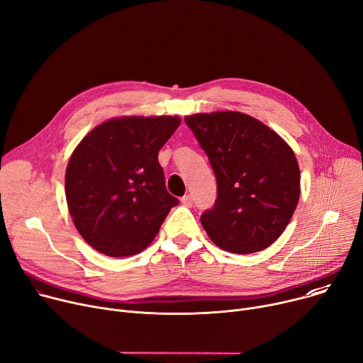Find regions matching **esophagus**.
<instances>
[{"label":"esophagus","mask_w":363,"mask_h":363,"mask_svg":"<svg viewBox=\"0 0 363 363\" xmlns=\"http://www.w3.org/2000/svg\"><path fill=\"white\" fill-rule=\"evenodd\" d=\"M182 201V203L184 205V206H191L193 205V198H191V194H184V196L180 199Z\"/></svg>","instance_id":"34e87169"}]
</instances>
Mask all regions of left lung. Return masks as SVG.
<instances>
[{
    "label": "left lung",
    "mask_w": 363,
    "mask_h": 363,
    "mask_svg": "<svg viewBox=\"0 0 363 363\" xmlns=\"http://www.w3.org/2000/svg\"><path fill=\"white\" fill-rule=\"evenodd\" d=\"M206 152L218 198L201 222L222 250L252 255L285 231L299 201V167L274 130L240 111L184 118Z\"/></svg>",
    "instance_id": "1"
}]
</instances>
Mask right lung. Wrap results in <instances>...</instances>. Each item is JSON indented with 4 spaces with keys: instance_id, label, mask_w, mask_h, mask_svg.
I'll return each instance as SVG.
<instances>
[{
    "instance_id": "right-lung-1",
    "label": "right lung",
    "mask_w": 363,
    "mask_h": 363,
    "mask_svg": "<svg viewBox=\"0 0 363 363\" xmlns=\"http://www.w3.org/2000/svg\"><path fill=\"white\" fill-rule=\"evenodd\" d=\"M180 122L179 116L115 118L74 150L65 174L68 209L81 237L101 255L141 253L179 205L165 189L158 151Z\"/></svg>"
}]
</instances>
